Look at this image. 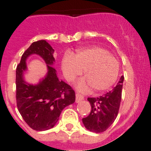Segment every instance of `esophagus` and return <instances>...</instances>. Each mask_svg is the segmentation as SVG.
I'll use <instances>...</instances> for the list:
<instances>
[{
	"instance_id": "esophagus-1",
	"label": "esophagus",
	"mask_w": 151,
	"mask_h": 151,
	"mask_svg": "<svg viewBox=\"0 0 151 151\" xmlns=\"http://www.w3.org/2000/svg\"><path fill=\"white\" fill-rule=\"evenodd\" d=\"M82 100H84V96H82V94H76V102L79 103L81 102Z\"/></svg>"
}]
</instances>
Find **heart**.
<instances>
[{
    "mask_svg": "<svg viewBox=\"0 0 151 151\" xmlns=\"http://www.w3.org/2000/svg\"><path fill=\"white\" fill-rule=\"evenodd\" d=\"M62 68L66 79L73 82L85 71V80L79 82L78 88L87 91L92 87L95 91L108 90L116 82L119 72L117 58L101 47H92L79 50L73 56L63 57Z\"/></svg>",
    "mask_w": 151,
    "mask_h": 151,
    "instance_id": "obj_1",
    "label": "heart"
}]
</instances>
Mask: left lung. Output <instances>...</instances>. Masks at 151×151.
Returning a JSON list of instances; mask_svg holds the SVG:
<instances>
[{
  "label": "left lung",
  "mask_w": 151,
  "mask_h": 151,
  "mask_svg": "<svg viewBox=\"0 0 151 151\" xmlns=\"http://www.w3.org/2000/svg\"><path fill=\"white\" fill-rule=\"evenodd\" d=\"M123 80L122 76L116 86L103 96L88 98L91 110L87 117L82 119L88 130L96 133L103 132L115 121L122 99Z\"/></svg>",
  "instance_id": "obj_1"
}]
</instances>
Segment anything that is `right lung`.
I'll use <instances>...</instances> for the list:
<instances>
[{
    "mask_svg": "<svg viewBox=\"0 0 151 151\" xmlns=\"http://www.w3.org/2000/svg\"><path fill=\"white\" fill-rule=\"evenodd\" d=\"M38 54L48 65L46 77L35 86L23 79L25 60L31 54ZM54 49L45 40L35 41L24 52L16 70L17 106L24 121L36 131H45L56 125L62 110L76 101V93L70 85L60 81L54 62Z\"/></svg>",
    "mask_w": 151,
    "mask_h": 151,
    "instance_id": "1",
    "label": "right lung"
}]
</instances>
